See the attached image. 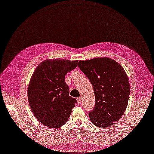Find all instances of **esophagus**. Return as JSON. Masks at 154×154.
I'll use <instances>...</instances> for the list:
<instances>
[{
    "label": "esophagus",
    "mask_w": 154,
    "mask_h": 154,
    "mask_svg": "<svg viewBox=\"0 0 154 154\" xmlns=\"http://www.w3.org/2000/svg\"><path fill=\"white\" fill-rule=\"evenodd\" d=\"M77 103H78V104H80L81 103V100H82V97H79V98H77Z\"/></svg>",
    "instance_id": "obj_1"
}]
</instances>
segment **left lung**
Wrapping results in <instances>:
<instances>
[{
	"mask_svg": "<svg viewBox=\"0 0 154 154\" xmlns=\"http://www.w3.org/2000/svg\"><path fill=\"white\" fill-rule=\"evenodd\" d=\"M78 66L93 87L95 106L89 112L94 125H113L125 112L130 95L128 77L122 65L109 57L79 61Z\"/></svg>",
	"mask_w": 154,
	"mask_h": 154,
	"instance_id": "8db88e82",
	"label": "left lung"
}]
</instances>
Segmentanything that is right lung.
<instances>
[{
  "label": "right lung",
  "instance_id": "obj_1",
  "mask_svg": "<svg viewBox=\"0 0 154 154\" xmlns=\"http://www.w3.org/2000/svg\"><path fill=\"white\" fill-rule=\"evenodd\" d=\"M77 63L78 60L49 59L34 70L28 87V103L43 125L58 128L67 122L77 100L69 96L65 75Z\"/></svg>",
  "mask_w": 154,
  "mask_h": 154
}]
</instances>
